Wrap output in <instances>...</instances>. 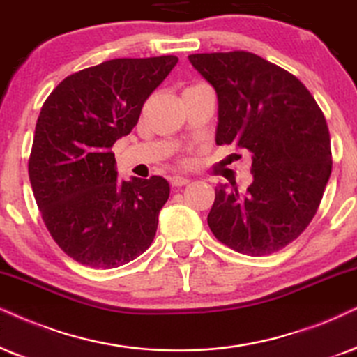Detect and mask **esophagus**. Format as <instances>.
<instances>
[{"label":"esophagus","mask_w":357,"mask_h":357,"mask_svg":"<svg viewBox=\"0 0 357 357\" xmlns=\"http://www.w3.org/2000/svg\"><path fill=\"white\" fill-rule=\"evenodd\" d=\"M188 183H189V179L184 178V176L176 174V176H173V178H171V184H173V186H176V188L184 186V184H188Z\"/></svg>","instance_id":"obj_1"}]
</instances>
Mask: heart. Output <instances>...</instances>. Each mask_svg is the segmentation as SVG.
Segmentation results:
<instances>
[{
  "label": "heart",
  "instance_id": "1",
  "mask_svg": "<svg viewBox=\"0 0 357 357\" xmlns=\"http://www.w3.org/2000/svg\"><path fill=\"white\" fill-rule=\"evenodd\" d=\"M194 87H196V85H194Z\"/></svg>",
  "mask_w": 357,
  "mask_h": 357
}]
</instances>
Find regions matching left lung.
Listing matches in <instances>:
<instances>
[{
    "instance_id": "left-lung-1",
    "label": "left lung",
    "mask_w": 357,
    "mask_h": 357,
    "mask_svg": "<svg viewBox=\"0 0 357 357\" xmlns=\"http://www.w3.org/2000/svg\"><path fill=\"white\" fill-rule=\"evenodd\" d=\"M189 61L218 93L215 143L252 153L254 181L243 192L220 184L207 224L238 254L282 250L308 227L331 174L321 108L295 75L257 54H191Z\"/></svg>"
}]
</instances>
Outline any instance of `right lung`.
Returning a JSON list of instances; mask_svg holds the SVG:
<instances>
[{"instance_id": "obj_1", "label": "right lung", "mask_w": 357, "mask_h": 357, "mask_svg": "<svg viewBox=\"0 0 357 357\" xmlns=\"http://www.w3.org/2000/svg\"><path fill=\"white\" fill-rule=\"evenodd\" d=\"M176 62L112 59L66 77L40 108L29 181L49 234L79 264L120 267L155 238L169 184L161 176L121 181L112 146L132 132Z\"/></svg>"}]
</instances>
